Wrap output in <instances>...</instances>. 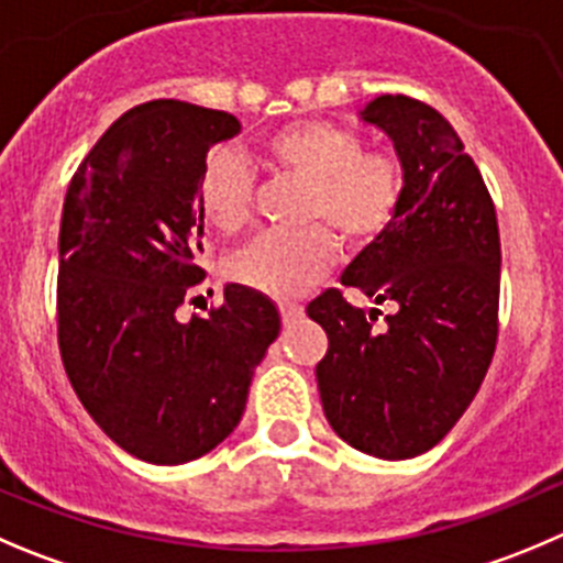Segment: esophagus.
Returning <instances> with one entry per match:
<instances>
[{
    "mask_svg": "<svg viewBox=\"0 0 563 563\" xmlns=\"http://www.w3.org/2000/svg\"><path fill=\"white\" fill-rule=\"evenodd\" d=\"M278 312H282V320H285V323H292V320L301 318L303 307H298V303H278Z\"/></svg>",
    "mask_w": 563,
    "mask_h": 563,
    "instance_id": "1",
    "label": "esophagus"
}]
</instances>
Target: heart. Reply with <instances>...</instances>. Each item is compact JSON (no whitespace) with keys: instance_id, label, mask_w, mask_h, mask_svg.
Segmentation results:
<instances>
[{"instance_id":"obj_1","label":"heart","mask_w":563,"mask_h":563,"mask_svg":"<svg viewBox=\"0 0 563 563\" xmlns=\"http://www.w3.org/2000/svg\"><path fill=\"white\" fill-rule=\"evenodd\" d=\"M265 159L307 181L298 232L262 234L229 265L240 285L271 298H298L329 271L334 232L347 245H367L393 223L404 196V168L387 152H362L356 132L329 121H296L265 141ZM201 218L221 234H238L251 216V176L234 152H216L198 179ZM327 227L323 228L322 223Z\"/></svg>"}]
</instances>
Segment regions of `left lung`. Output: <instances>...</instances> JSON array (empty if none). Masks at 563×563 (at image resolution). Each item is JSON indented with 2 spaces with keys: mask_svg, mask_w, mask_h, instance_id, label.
Masks as SVG:
<instances>
[{
  "mask_svg": "<svg viewBox=\"0 0 563 563\" xmlns=\"http://www.w3.org/2000/svg\"><path fill=\"white\" fill-rule=\"evenodd\" d=\"M393 141L404 196L393 223L340 282L396 312L378 332L340 290L307 314L329 334L318 362L325 420L376 459H415L445 439L489 371L497 340L500 234L495 205L462 137L433 107L378 96L358 110Z\"/></svg>",
  "mask_w": 563,
  "mask_h": 563,
  "instance_id": "obj_1",
  "label": "left lung"
}]
</instances>
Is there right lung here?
Instances as JSON below:
<instances>
[{
  "label": "right lung",
  "mask_w": 563,
  "mask_h": 563,
  "mask_svg": "<svg viewBox=\"0 0 563 563\" xmlns=\"http://www.w3.org/2000/svg\"><path fill=\"white\" fill-rule=\"evenodd\" d=\"M240 121L176 99L132 107L66 190L57 323L68 382L96 426L148 464H185L238 428L254 371L278 336L276 303L243 285L181 323L205 271L198 179Z\"/></svg>",
  "instance_id": "right-lung-1"
}]
</instances>
